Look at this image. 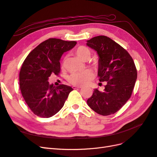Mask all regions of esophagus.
<instances>
[{
	"label": "esophagus",
	"instance_id": "obj_1",
	"mask_svg": "<svg viewBox=\"0 0 157 157\" xmlns=\"http://www.w3.org/2000/svg\"><path fill=\"white\" fill-rule=\"evenodd\" d=\"M82 86H73V89H80V88H82Z\"/></svg>",
	"mask_w": 157,
	"mask_h": 157
}]
</instances>
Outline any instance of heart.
Returning <instances> with one entry per match:
<instances>
[{
	"label": "heart",
	"mask_w": 157,
	"mask_h": 157,
	"mask_svg": "<svg viewBox=\"0 0 157 157\" xmlns=\"http://www.w3.org/2000/svg\"><path fill=\"white\" fill-rule=\"evenodd\" d=\"M74 53L83 60H87L90 57V51L89 48L85 46H79L75 49ZM64 59L61 61L64 64ZM94 78V74L90 70H86L82 72H74L68 77L70 83L75 86H83L90 83Z\"/></svg>",
	"instance_id": "1"
}]
</instances>
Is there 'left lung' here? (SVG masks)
<instances>
[{
  "instance_id": "8db88e82",
  "label": "left lung",
  "mask_w": 157,
  "mask_h": 157,
  "mask_svg": "<svg viewBox=\"0 0 157 157\" xmlns=\"http://www.w3.org/2000/svg\"><path fill=\"white\" fill-rule=\"evenodd\" d=\"M87 45L97 52L99 81L106 82L104 91L94 89L87 104L100 115L113 114L132 95L137 79L134 62L125 49L108 36H95Z\"/></svg>"
}]
</instances>
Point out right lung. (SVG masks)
<instances>
[{
	"label": "right lung",
	"instance_id": "right-lung-1",
	"mask_svg": "<svg viewBox=\"0 0 157 157\" xmlns=\"http://www.w3.org/2000/svg\"><path fill=\"white\" fill-rule=\"evenodd\" d=\"M75 41L49 38L29 53L19 72V87L23 97L38 117H51L60 110L73 89L66 85L57 87L48 82L53 74L60 72L62 55L72 49Z\"/></svg>",
	"mask_w": 157,
	"mask_h": 157
}]
</instances>
